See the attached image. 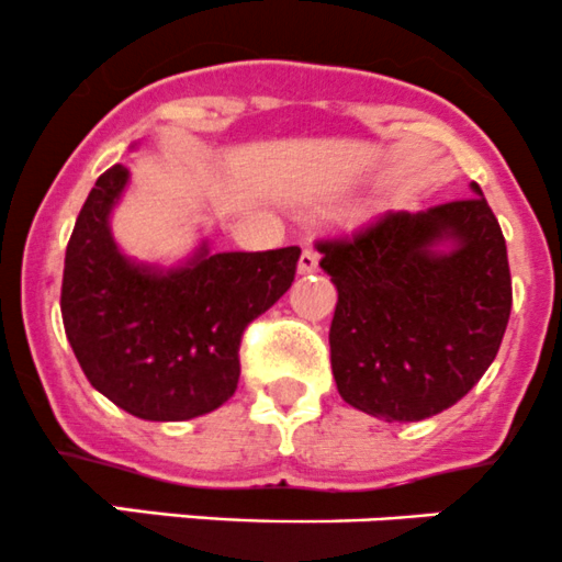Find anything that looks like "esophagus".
I'll return each mask as SVG.
<instances>
[{"mask_svg": "<svg viewBox=\"0 0 562 562\" xmlns=\"http://www.w3.org/2000/svg\"><path fill=\"white\" fill-rule=\"evenodd\" d=\"M313 271H317V252L313 247H304L299 258V274H313Z\"/></svg>", "mask_w": 562, "mask_h": 562, "instance_id": "esophagus-1", "label": "esophagus"}]
</instances>
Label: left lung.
I'll return each mask as SVG.
<instances>
[{"label": "left lung", "instance_id": "left-lung-1", "mask_svg": "<svg viewBox=\"0 0 562 562\" xmlns=\"http://www.w3.org/2000/svg\"><path fill=\"white\" fill-rule=\"evenodd\" d=\"M470 190L317 245L337 288L331 372L356 411L422 422L457 405L495 361L512 271L497 217L475 181Z\"/></svg>", "mask_w": 562, "mask_h": 562}]
</instances>
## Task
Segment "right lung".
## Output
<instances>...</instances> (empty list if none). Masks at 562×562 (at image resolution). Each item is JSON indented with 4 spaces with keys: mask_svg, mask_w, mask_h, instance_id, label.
Instances as JSON below:
<instances>
[{
    "mask_svg": "<svg viewBox=\"0 0 562 562\" xmlns=\"http://www.w3.org/2000/svg\"><path fill=\"white\" fill-rule=\"evenodd\" d=\"M127 181V168H108L78 214L61 321L83 375L113 405L146 422H184L234 396L241 334L291 288L302 249L209 252L203 241L173 269L135 263L111 234Z\"/></svg>",
    "mask_w": 562,
    "mask_h": 562,
    "instance_id": "obj_1",
    "label": "right lung"
}]
</instances>
